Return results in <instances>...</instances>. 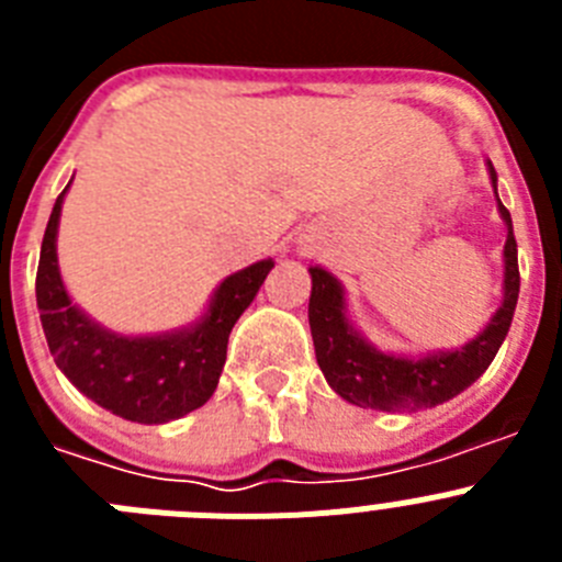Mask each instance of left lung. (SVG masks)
<instances>
[{
  "mask_svg": "<svg viewBox=\"0 0 562 562\" xmlns=\"http://www.w3.org/2000/svg\"><path fill=\"white\" fill-rule=\"evenodd\" d=\"M490 177L495 186L498 177H495L493 166H490ZM498 211L506 222L504 301L486 329L456 351H436V355L419 357V360L382 355L371 342L362 340L360 331H355V326L349 324L342 286L337 284V278L321 267H310V329L312 340H315V357L326 382L342 400L371 411L434 408V405L453 400L490 369V362L498 355L501 342L513 324L520 292L513 216L501 205V200Z\"/></svg>",
  "mask_w": 562,
  "mask_h": 562,
  "instance_id": "left-lung-1",
  "label": "left lung"
}]
</instances>
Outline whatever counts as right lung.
I'll use <instances>...</instances> for the list:
<instances>
[{
    "label": "right lung",
    "instance_id": "add662e5",
    "mask_svg": "<svg viewBox=\"0 0 562 562\" xmlns=\"http://www.w3.org/2000/svg\"><path fill=\"white\" fill-rule=\"evenodd\" d=\"M58 193L36 272V304L49 355L81 394L128 422L162 425L202 408L216 391L227 357V337L272 270V258L233 272L220 284L205 317L191 329L157 337H123L92 324L64 290L56 233Z\"/></svg>",
    "mask_w": 562,
    "mask_h": 562
}]
</instances>
